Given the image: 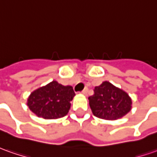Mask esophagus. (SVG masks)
Here are the masks:
<instances>
[{
	"label": "esophagus",
	"mask_w": 157,
	"mask_h": 157,
	"mask_svg": "<svg viewBox=\"0 0 157 157\" xmlns=\"http://www.w3.org/2000/svg\"><path fill=\"white\" fill-rule=\"evenodd\" d=\"M87 92H88V88H85V89L81 91V94H83V95H86Z\"/></svg>",
	"instance_id": "34e87169"
}]
</instances>
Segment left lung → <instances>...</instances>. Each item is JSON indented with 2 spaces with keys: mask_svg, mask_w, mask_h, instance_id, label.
Segmentation results:
<instances>
[{
  "mask_svg": "<svg viewBox=\"0 0 157 157\" xmlns=\"http://www.w3.org/2000/svg\"><path fill=\"white\" fill-rule=\"evenodd\" d=\"M88 99L93 114L103 120L121 119L132 109V101L129 95L109 81L96 86L94 94Z\"/></svg>",
  "mask_w": 157,
  "mask_h": 157,
  "instance_id": "left-lung-1",
  "label": "left lung"
}]
</instances>
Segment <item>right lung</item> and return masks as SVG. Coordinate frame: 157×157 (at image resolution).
Returning <instances> with one entry per match:
<instances>
[{
  "instance_id": "1",
  "label": "right lung",
  "mask_w": 157,
  "mask_h": 157,
  "mask_svg": "<svg viewBox=\"0 0 157 157\" xmlns=\"http://www.w3.org/2000/svg\"><path fill=\"white\" fill-rule=\"evenodd\" d=\"M74 96L72 86H65L53 80L32 91L26 104L37 117L56 120L67 114L71 107L70 101Z\"/></svg>"
}]
</instances>
